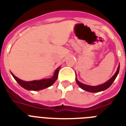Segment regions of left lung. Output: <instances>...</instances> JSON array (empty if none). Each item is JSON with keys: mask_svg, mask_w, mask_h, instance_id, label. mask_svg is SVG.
Segmentation results:
<instances>
[{"mask_svg": "<svg viewBox=\"0 0 126 126\" xmlns=\"http://www.w3.org/2000/svg\"><path fill=\"white\" fill-rule=\"evenodd\" d=\"M119 70L120 64L119 65H118V67L117 71H116V72L115 73V74H114L109 80L107 81L105 83L101 84V85H98V86H95L86 85V84H83V83H81L80 82H79L77 78H76V82H77V84L79 85V86L80 88H82V90L86 91V92H92V93H97V92H102V91H104V90L108 89L110 86H111L114 81L115 80V79L116 78V77H117V75H118V73H119Z\"/></svg>", "mask_w": 126, "mask_h": 126, "instance_id": "1", "label": "left lung"}]
</instances>
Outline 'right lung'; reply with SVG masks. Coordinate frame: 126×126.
Masks as SVG:
<instances>
[{
    "instance_id": "right-lung-1",
    "label": "right lung",
    "mask_w": 126,
    "mask_h": 126,
    "mask_svg": "<svg viewBox=\"0 0 126 126\" xmlns=\"http://www.w3.org/2000/svg\"><path fill=\"white\" fill-rule=\"evenodd\" d=\"M59 69H60V67L55 70L53 76L50 79H44L39 80H32L28 81V82L18 79L12 73H11V74L14 78L15 80L17 81V82L24 89L29 90V91H38V90H42L45 88H48L52 84H53V83L57 80Z\"/></svg>"
}]
</instances>
